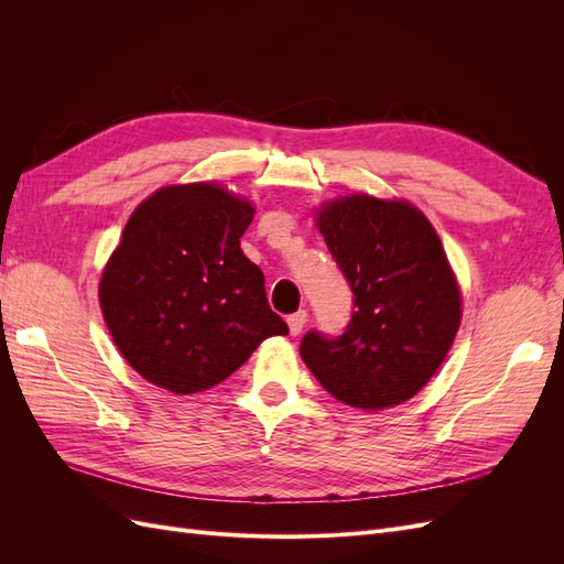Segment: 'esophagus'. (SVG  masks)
<instances>
[{"label":"esophagus","mask_w":564,"mask_h":564,"mask_svg":"<svg viewBox=\"0 0 564 564\" xmlns=\"http://www.w3.org/2000/svg\"><path fill=\"white\" fill-rule=\"evenodd\" d=\"M305 319H308V313H305V311H299V313H294V315H289V317H286L289 332H292L294 336H299V334L303 332V327H305Z\"/></svg>","instance_id":"1"}]
</instances>
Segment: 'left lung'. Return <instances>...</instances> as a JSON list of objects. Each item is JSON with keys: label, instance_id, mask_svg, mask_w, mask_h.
<instances>
[{"label": "left lung", "instance_id": "left-lung-1", "mask_svg": "<svg viewBox=\"0 0 564 564\" xmlns=\"http://www.w3.org/2000/svg\"><path fill=\"white\" fill-rule=\"evenodd\" d=\"M352 292V317L332 338L308 332L301 357L322 388L357 409L402 404L445 362L460 292L431 220L400 199L338 197L317 212Z\"/></svg>", "mask_w": 564, "mask_h": 564}]
</instances>
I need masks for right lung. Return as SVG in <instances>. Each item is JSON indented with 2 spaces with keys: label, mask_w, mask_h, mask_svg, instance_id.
Instances as JSON below:
<instances>
[{
  "label": "right lung",
  "mask_w": 564,
  "mask_h": 564,
  "mask_svg": "<svg viewBox=\"0 0 564 564\" xmlns=\"http://www.w3.org/2000/svg\"><path fill=\"white\" fill-rule=\"evenodd\" d=\"M253 207L216 183L166 185L139 204L98 299L124 360L178 395L207 390L289 327L240 249Z\"/></svg>",
  "instance_id": "right-lung-1"
}]
</instances>
